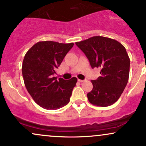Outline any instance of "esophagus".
I'll return each mask as SVG.
<instances>
[{"instance_id":"1","label":"esophagus","mask_w":146,"mask_h":146,"mask_svg":"<svg viewBox=\"0 0 146 146\" xmlns=\"http://www.w3.org/2000/svg\"><path fill=\"white\" fill-rule=\"evenodd\" d=\"M78 82H81V83H82V82H84V80H80V79H79V80H78Z\"/></svg>"}]
</instances>
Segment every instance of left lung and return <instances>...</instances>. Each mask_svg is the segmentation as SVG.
Instances as JSON below:
<instances>
[{
	"mask_svg": "<svg viewBox=\"0 0 146 146\" xmlns=\"http://www.w3.org/2000/svg\"><path fill=\"white\" fill-rule=\"evenodd\" d=\"M85 54L92 68H101V75L92 80L93 88L87 94L92 105L108 107L123 92L129 78L130 58L125 47L112 38L95 36L75 43Z\"/></svg>",
	"mask_w": 146,
	"mask_h": 146,
	"instance_id": "left-lung-1",
	"label": "left lung"
}]
</instances>
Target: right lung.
I'll use <instances>...</instances> for the list:
<instances>
[{"instance_id": "obj_1", "label": "right lung", "mask_w": 146, "mask_h": 146, "mask_svg": "<svg viewBox=\"0 0 146 146\" xmlns=\"http://www.w3.org/2000/svg\"><path fill=\"white\" fill-rule=\"evenodd\" d=\"M74 43L39 41L26 52L22 63V75L28 92L36 104L55 110L67 105L78 79L65 80L54 77Z\"/></svg>"}]
</instances>
